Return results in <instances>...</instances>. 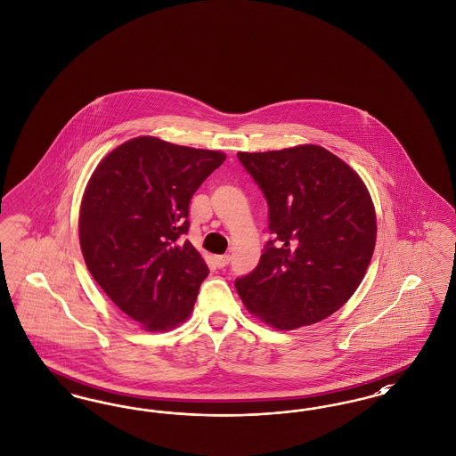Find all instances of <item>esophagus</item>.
I'll use <instances>...</instances> for the list:
<instances>
[{
    "label": "esophagus",
    "mask_w": 456,
    "mask_h": 456,
    "mask_svg": "<svg viewBox=\"0 0 456 456\" xmlns=\"http://www.w3.org/2000/svg\"><path fill=\"white\" fill-rule=\"evenodd\" d=\"M231 263V256L229 255H222L216 256V265L219 266V268H224V266H227Z\"/></svg>",
    "instance_id": "34e87169"
}]
</instances>
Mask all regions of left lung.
<instances>
[{"mask_svg": "<svg viewBox=\"0 0 456 456\" xmlns=\"http://www.w3.org/2000/svg\"><path fill=\"white\" fill-rule=\"evenodd\" d=\"M268 203L273 234L255 270L237 278L244 305L281 330L341 309L375 249L377 217L362 178L328 149L237 152Z\"/></svg>", "mask_w": 456, "mask_h": 456, "instance_id": "left-lung-1", "label": "left lung"}]
</instances>
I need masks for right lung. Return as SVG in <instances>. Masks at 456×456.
Instances as JSON below:
<instances>
[{"label": "right lung", "instance_id": "obj_1", "mask_svg": "<svg viewBox=\"0 0 456 456\" xmlns=\"http://www.w3.org/2000/svg\"><path fill=\"white\" fill-rule=\"evenodd\" d=\"M225 154L135 137L98 164L79 210V244L94 281L147 330L193 309L208 266L183 236L188 207Z\"/></svg>", "mask_w": 456, "mask_h": 456}]
</instances>
